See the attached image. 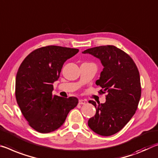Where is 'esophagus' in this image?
Masks as SVG:
<instances>
[{"label":"esophagus","mask_w":158,"mask_h":158,"mask_svg":"<svg viewBox=\"0 0 158 158\" xmlns=\"http://www.w3.org/2000/svg\"><path fill=\"white\" fill-rule=\"evenodd\" d=\"M85 103H86V101H85V100L80 99L79 101V104L80 105H84Z\"/></svg>","instance_id":"obj_1"}]
</instances>
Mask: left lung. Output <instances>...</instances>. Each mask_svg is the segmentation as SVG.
<instances>
[{"label": "left lung", "mask_w": 158, "mask_h": 158, "mask_svg": "<svg viewBox=\"0 0 158 158\" xmlns=\"http://www.w3.org/2000/svg\"><path fill=\"white\" fill-rule=\"evenodd\" d=\"M91 54L101 60L103 66L98 86L107 93L105 103L96 105V114L88 121L95 133L109 136L117 133L134 116L141 95L139 72L128 54L114 46H102L82 52Z\"/></svg>", "instance_id": "1"}]
</instances>
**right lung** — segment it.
<instances>
[{
  "instance_id": "1",
  "label": "right lung",
  "mask_w": 158,
  "mask_h": 158,
  "mask_svg": "<svg viewBox=\"0 0 158 158\" xmlns=\"http://www.w3.org/2000/svg\"><path fill=\"white\" fill-rule=\"evenodd\" d=\"M79 49L48 46L32 51L22 62L15 80L17 104L29 126L46 134L60 128L69 112L77 106L76 97L52 95V84L60 77L62 65Z\"/></svg>"
}]
</instances>
